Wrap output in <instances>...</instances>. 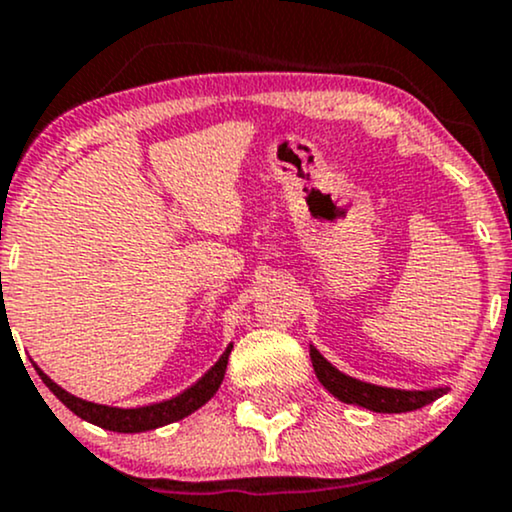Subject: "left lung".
Masks as SVG:
<instances>
[{
  "instance_id": "left-lung-1",
  "label": "left lung",
  "mask_w": 512,
  "mask_h": 512,
  "mask_svg": "<svg viewBox=\"0 0 512 512\" xmlns=\"http://www.w3.org/2000/svg\"><path fill=\"white\" fill-rule=\"evenodd\" d=\"M310 361H313L315 375L327 392H332L339 402L358 404V407L378 411V414H402V411H414L436 402L448 392V387H433V390H397V387H383L363 380L351 378L334 368L320 351L310 344Z\"/></svg>"
}]
</instances>
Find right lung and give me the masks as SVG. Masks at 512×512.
Returning a JSON list of instances; mask_svg holds the SVG:
<instances>
[{
    "mask_svg": "<svg viewBox=\"0 0 512 512\" xmlns=\"http://www.w3.org/2000/svg\"><path fill=\"white\" fill-rule=\"evenodd\" d=\"M231 349L233 344H228L219 361H216L195 385L187 387L185 392H180L178 397H170L166 402H156V404H149V407H137V409H120V407H108V404L86 402V399L74 397L72 392L62 390V387L57 385L55 380H50L43 370L35 366V363L33 368L38 370L40 380L50 387L52 395L60 399L64 407L72 409L79 419H84L93 426H101L105 431L144 433V431H154V428H161L166 424H173V421L185 419V416H190L192 411L204 407V404L216 395V390H219L223 383Z\"/></svg>",
    "mask_w": 512,
    "mask_h": 512,
    "instance_id": "1",
    "label": "right lung"
}]
</instances>
